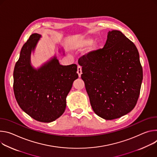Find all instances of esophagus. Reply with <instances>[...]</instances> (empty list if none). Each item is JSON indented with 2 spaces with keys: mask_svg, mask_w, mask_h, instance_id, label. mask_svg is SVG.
I'll list each match as a JSON object with an SVG mask.
<instances>
[{
  "mask_svg": "<svg viewBox=\"0 0 157 157\" xmlns=\"http://www.w3.org/2000/svg\"><path fill=\"white\" fill-rule=\"evenodd\" d=\"M77 74L78 75V77H81V74H82V67L80 66H78L77 67Z\"/></svg>",
  "mask_w": 157,
  "mask_h": 157,
  "instance_id": "esophagus-1",
  "label": "esophagus"
}]
</instances>
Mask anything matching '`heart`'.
I'll use <instances>...</instances> for the list:
<instances>
[{
  "mask_svg": "<svg viewBox=\"0 0 157 157\" xmlns=\"http://www.w3.org/2000/svg\"><path fill=\"white\" fill-rule=\"evenodd\" d=\"M94 42V40L91 38H87V39H83L82 40L80 41V42L79 43V45H78V47L80 48H85V47H88L89 45H90ZM96 48V45H95L93 47L94 49H95Z\"/></svg>",
  "mask_w": 157,
  "mask_h": 157,
  "instance_id": "b5f03b06",
  "label": "heart"
}]
</instances>
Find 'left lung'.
<instances>
[{
    "mask_svg": "<svg viewBox=\"0 0 157 157\" xmlns=\"http://www.w3.org/2000/svg\"><path fill=\"white\" fill-rule=\"evenodd\" d=\"M92 108L105 120L131 112L140 95L143 70L135 44L119 30L108 32L103 48L78 59Z\"/></svg>",
    "mask_w": 157,
    "mask_h": 157,
    "instance_id": "left-lung-1",
    "label": "left lung"
}]
</instances>
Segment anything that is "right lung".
I'll return each mask as SVG.
<instances>
[{
  "label": "right lung",
  "instance_id": "add662e5",
  "mask_svg": "<svg viewBox=\"0 0 157 157\" xmlns=\"http://www.w3.org/2000/svg\"><path fill=\"white\" fill-rule=\"evenodd\" d=\"M40 37L41 35L33 33L23 45L14 67L13 87L24 112L37 121L49 123L63 113L66 97L78 75L76 64L62 65L56 56L34 68L30 55Z\"/></svg>",
  "mask_w": 157,
  "mask_h": 157
}]
</instances>
